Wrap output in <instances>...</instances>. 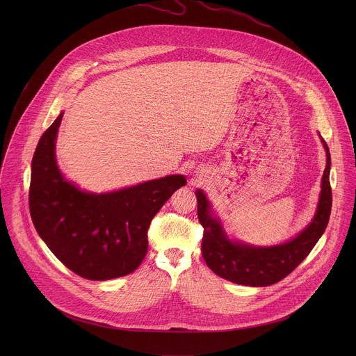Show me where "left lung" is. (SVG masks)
<instances>
[{"label": "left lung", "mask_w": 356, "mask_h": 356, "mask_svg": "<svg viewBox=\"0 0 356 356\" xmlns=\"http://www.w3.org/2000/svg\"><path fill=\"white\" fill-rule=\"evenodd\" d=\"M326 168L322 178V191L316 213L309 223L292 241L270 248H254L232 243L218 219L209 215V204L202 191H196L197 216L204 227L202 254L207 266L219 277L248 286L273 285L289 275L312 251L323 234L332 211L330 188V153L326 143Z\"/></svg>", "instance_id": "left-lung-1"}]
</instances>
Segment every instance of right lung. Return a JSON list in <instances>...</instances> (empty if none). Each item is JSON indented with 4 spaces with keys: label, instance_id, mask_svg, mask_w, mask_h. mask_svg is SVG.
I'll return each mask as SVG.
<instances>
[{
    "label": "right lung",
    "instance_id": "right-lung-1",
    "mask_svg": "<svg viewBox=\"0 0 356 356\" xmlns=\"http://www.w3.org/2000/svg\"><path fill=\"white\" fill-rule=\"evenodd\" d=\"M63 113L42 134L33 157V223L51 252L75 274L95 281L127 275L147 256L153 216L186 179L170 175L108 195L81 192L56 164L54 140Z\"/></svg>",
    "mask_w": 356,
    "mask_h": 356
}]
</instances>
